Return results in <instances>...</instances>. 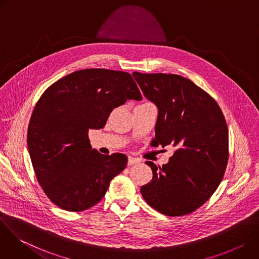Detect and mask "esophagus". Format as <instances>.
Segmentation results:
<instances>
[{"label":"esophagus","instance_id":"34e87169","mask_svg":"<svg viewBox=\"0 0 259 259\" xmlns=\"http://www.w3.org/2000/svg\"><path fill=\"white\" fill-rule=\"evenodd\" d=\"M140 163V160L137 159V158H134V157H128V165L131 166V165H134V164H138Z\"/></svg>","mask_w":259,"mask_h":259}]
</instances>
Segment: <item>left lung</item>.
<instances>
[{
    "mask_svg": "<svg viewBox=\"0 0 259 259\" xmlns=\"http://www.w3.org/2000/svg\"><path fill=\"white\" fill-rule=\"evenodd\" d=\"M132 75L158 108L153 144L176 150L162 167L145 162L153 179L140 193L162 214L187 215L201 207L223 180L229 160L226 119L216 101L187 78L137 71Z\"/></svg>",
    "mask_w": 259,
    "mask_h": 259,
    "instance_id": "left-lung-1",
    "label": "left lung"
}]
</instances>
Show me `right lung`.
Instances as JSON below:
<instances>
[{"label":"right lung","mask_w":259,"mask_h":259,"mask_svg":"<svg viewBox=\"0 0 259 259\" xmlns=\"http://www.w3.org/2000/svg\"><path fill=\"white\" fill-rule=\"evenodd\" d=\"M128 99H142L130 73L90 68L52 84L34 106L28 153L40 186L59 208L79 212L94 206L126 168L124 154L92 149L88 131L103 128L112 110Z\"/></svg>","instance_id":"1"}]
</instances>
